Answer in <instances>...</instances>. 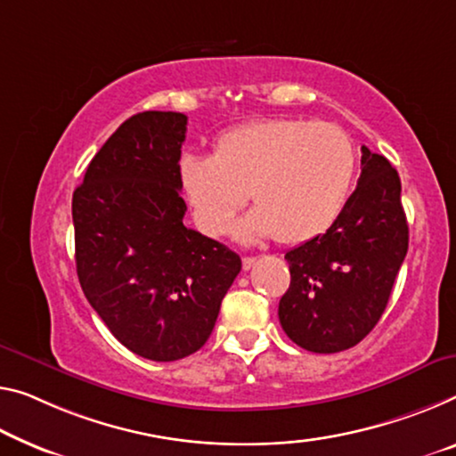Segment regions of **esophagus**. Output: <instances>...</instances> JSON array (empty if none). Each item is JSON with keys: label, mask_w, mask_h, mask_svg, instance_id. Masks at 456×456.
I'll return each instance as SVG.
<instances>
[{"label": "esophagus", "mask_w": 456, "mask_h": 456, "mask_svg": "<svg viewBox=\"0 0 456 456\" xmlns=\"http://www.w3.org/2000/svg\"><path fill=\"white\" fill-rule=\"evenodd\" d=\"M255 263H256L255 256H244L242 258V269L248 271V269H252V265H255Z\"/></svg>", "instance_id": "1"}]
</instances>
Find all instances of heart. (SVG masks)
Returning a JSON list of instances; mask_svg holds the SVG:
<instances>
[{"label": "heart", "instance_id": "1", "mask_svg": "<svg viewBox=\"0 0 456 456\" xmlns=\"http://www.w3.org/2000/svg\"><path fill=\"white\" fill-rule=\"evenodd\" d=\"M356 177V151L340 126L304 118H267L224 132L212 157L185 152L177 181L195 224L222 236L244 191L255 209L236 226L240 240L271 236L304 244L340 218Z\"/></svg>", "mask_w": 456, "mask_h": 456}]
</instances>
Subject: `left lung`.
Instances as JSON below:
<instances>
[{"instance_id": "left-lung-1", "label": "left lung", "mask_w": 456, "mask_h": 456, "mask_svg": "<svg viewBox=\"0 0 456 456\" xmlns=\"http://www.w3.org/2000/svg\"><path fill=\"white\" fill-rule=\"evenodd\" d=\"M361 151L359 183L340 218L285 252L291 283L279 322L310 353H340L373 330L408 252L399 175L385 157Z\"/></svg>"}]
</instances>
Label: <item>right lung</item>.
<instances>
[{
    "label": "right lung",
    "instance_id": "add662e5",
    "mask_svg": "<svg viewBox=\"0 0 456 456\" xmlns=\"http://www.w3.org/2000/svg\"><path fill=\"white\" fill-rule=\"evenodd\" d=\"M185 130L179 111L128 118L73 193L83 293L126 348L159 362L206 345L242 267L234 250L183 226L177 163Z\"/></svg>",
    "mask_w": 456,
    "mask_h": 456
}]
</instances>
